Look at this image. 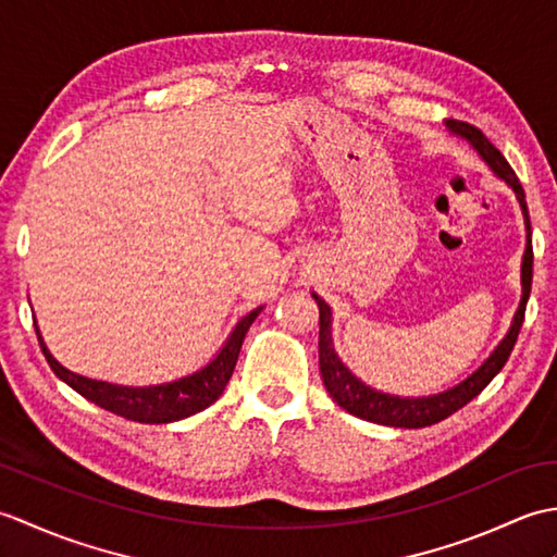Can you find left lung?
Listing matches in <instances>:
<instances>
[{
	"instance_id": "obj_1",
	"label": "left lung",
	"mask_w": 557,
	"mask_h": 557,
	"mask_svg": "<svg viewBox=\"0 0 557 557\" xmlns=\"http://www.w3.org/2000/svg\"><path fill=\"white\" fill-rule=\"evenodd\" d=\"M449 132L467 138L483 162L500 176V180L512 188L517 194L519 206H522V215L527 222V251L522 258V301H519V309L515 313V321L507 330V335L491 357L483 361L479 369L471 373L467 381H461L459 385L445 389V393L429 395V397H397V395H387V393H377L371 385L361 383L357 375H354L345 363L339 361L337 351L333 347V311L330 306L313 294V299L318 304V311H321V333H318V361H321V375L323 383L327 387L330 397H333L337 405L359 417L363 421H373L381 425H395V429H423V425H433L437 421L447 419L449 413H455L465 405H469L471 399L481 395V389L486 387L495 375L503 371V366L510 359V354L515 349V342L519 330H522L524 323V311H527V301H529V292H531V268H534V251H531V222H529V210H527V198H524V188L519 184L515 170L510 168V162L503 158V152L495 148L491 140L483 136L481 128L471 126L467 122H457L449 120L447 122Z\"/></svg>"
}]
</instances>
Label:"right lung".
Returning a JSON list of instances; mask_svg holds the SVG:
<instances>
[{"mask_svg": "<svg viewBox=\"0 0 557 557\" xmlns=\"http://www.w3.org/2000/svg\"><path fill=\"white\" fill-rule=\"evenodd\" d=\"M260 311H263V306H258V309H253L251 313H246L242 321L236 323L232 335L227 337V342H224V347L218 351V357L208 366H203V369L191 375H184L180 381L162 383V385H146V387L114 385V383L92 381V377L71 373L52 357L50 351H47L38 327H35V333H38V342L42 347L45 359L50 363V369L57 373L59 381H64L69 387H74L78 395L90 399L92 405L108 409L116 413V417H124L128 421L170 423L208 409L212 401L224 393V387H227L230 377L234 373L236 359H239L242 342Z\"/></svg>", "mask_w": 557, "mask_h": 557, "instance_id": "add662e5", "label": "right lung"}]
</instances>
